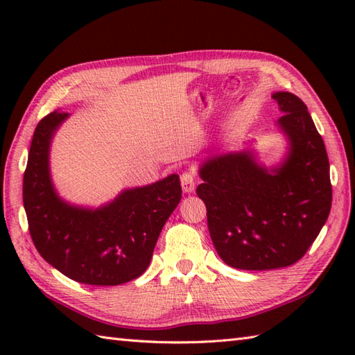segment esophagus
<instances>
[{
    "label": "esophagus",
    "instance_id": "1",
    "mask_svg": "<svg viewBox=\"0 0 355 355\" xmlns=\"http://www.w3.org/2000/svg\"><path fill=\"white\" fill-rule=\"evenodd\" d=\"M182 187H183V192L186 193H191L195 191V177L193 173L191 172H184L182 175Z\"/></svg>",
    "mask_w": 355,
    "mask_h": 355
}]
</instances>
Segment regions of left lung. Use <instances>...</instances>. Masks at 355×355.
<instances>
[{
    "label": "left lung",
    "instance_id": "8db88e82",
    "mask_svg": "<svg viewBox=\"0 0 355 355\" xmlns=\"http://www.w3.org/2000/svg\"><path fill=\"white\" fill-rule=\"evenodd\" d=\"M285 139L277 163L259 160L254 143L201 162L197 195L207 209L216 253L239 270H273L297 262L325 225L333 200L329 162L306 105L288 92L271 94Z\"/></svg>",
    "mask_w": 355,
    "mask_h": 355
}]
</instances>
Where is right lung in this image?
<instances>
[{
    "mask_svg": "<svg viewBox=\"0 0 355 355\" xmlns=\"http://www.w3.org/2000/svg\"><path fill=\"white\" fill-rule=\"evenodd\" d=\"M69 112L53 111L37 123L28 150L22 200L36 250L51 267L88 285H120L149 267L163 225L182 200L177 173L123 189L92 207L59 195L51 178L50 150Z\"/></svg>",
    "mask_w": 355,
    "mask_h": 355,
    "instance_id": "obj_1",
    "label": "right lung"
}]
</instances>
